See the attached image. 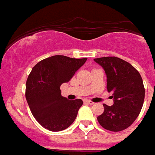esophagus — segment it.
Returning <instances> with one entry per match:
<instances>
[{"label": "esophagus", "instance_id": "esophagus-1", "mask_svg": "<svg viewBox=\"0 0 155 155\" xmlns=\"http://www.w3.org/2000/svg\"><path fill=\"white\" fill-rule=\"evenodd\" d=\"M84 102H85V103L90 104V105H93V104H94L92 101H90V100H87V99H86V100H84Z\"/></svg>", "mask_w": 155, "mask_h": 155}]
</instances>
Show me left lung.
Wrapping results in <instances>:
<instances>
[{"label":"left lung","mask_w":155,"mask_h":155,"mask_svg":"<svg viewBox=\"0 0 155 155\" xmlns=\"http://www.w3.org/2000/svg\"><path fill=\"white\" fill-rule=\"evenodd\" d=\"M94 60L105 70L107 90L113 93L114 98L113 106L103 104L104 112L97 121L107 130H123L135 121L143 106L145 89L142 77L133 65L117 57Z\"/></svg>","instance_id":"8db88e82"}]
</instances>
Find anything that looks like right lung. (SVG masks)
<instances>
[{
    "instance_id": "right-lung-1",
    "label": "right lung",
    "mask_w": 155,
    "mask_h": 155,
    "mask_svg": "<svg viewBox=\"0 0 155 155\" xmlns=\"http://www.w3.org/2000/svg\"><path fill=\"white\" fill-rule=\"evenodd\" d=\"M86 60L55 55L41 61L32 69L26 81L25 97L33 117L44 128L61 131L74 122L83 101L62 97L60 86L70 81Z\"/></svg>"
}]
</instances>
